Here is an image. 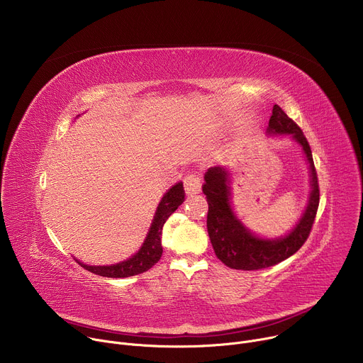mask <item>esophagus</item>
<instances>
[{
	"label": "esophagus",
	"instance_id": "34e87169",
	"mask_svg": "<svg viewBox=\"0 0 363 363\" xmlns=\"http://www.w3.org/2000/svg\"><path fill=\"white\" fill-rule=\"evenodd\" d=\"M186 195H195L201 192V178L196 174H189L184 179Z\"/></svg>",
	"mask_w": 363,
	"mask_h": 363
}]
</instances>
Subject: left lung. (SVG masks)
Wrapping results in <instances>:
<instances>
[{"mask_svg": "<svg viewBox=\"0 0 363 363\" xmlns=\"http://www.w3.org/2000/svg\"><path fill=\"white\" fill-rule=\"evenodd\" d=\"M266 133L269 136H290L301 147L308 165L310 192L296 225L281 237L267 238L252 233L235 214L231 201V171L227 167H213L205 172L202 191L208 201V235L216 255L227 267L235 270H260L286 260L304 244L318 213V175L312 150L303 132L280 106L274 105Z\"/></svg>", "mask_w": 363, "mask_h": 363, "instance_id": "1", "label": "left lung"}]
</instances>
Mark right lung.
Instances as JSON below:
<instances>
[{"label": "right lung", "instance_id": "add662e5", "mask_svg": "<svg viewBox=\"0 0 363 363\" xmlns=\"http://www.w3.org/2000/svg\"><path fill=\"white\" fill-rule=\"evenodd\" d=\"M80 116V115H77ZM184 185L182 182H177L172 185L161 198L157 211H155L152 224L147 230V234L145 237L143 244L140 248L130 255L123 262L108 264V266H90L84 264L74 257V260L87 272H91L101 277H111V279H123L136 276L140 273L147 272L152 266L160 262L162 255V228L169 216L178 208V206L184 202Z\"/></svg>", "mask_w": 363, "mask_h": 363}]
</instances>
